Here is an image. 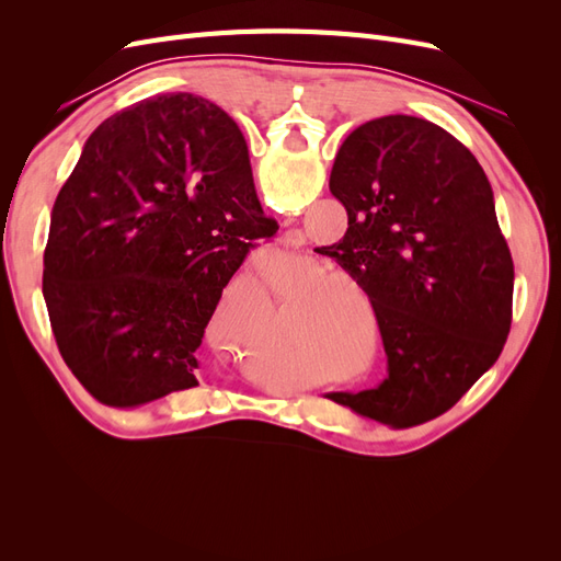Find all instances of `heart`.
<instances>
[{
  "mask_svg": "<svg viewBox=\"0 0 561 561\" xmlns=\"http://www.w3.org/2000/svg\"><path fill=\"white\" fill-rule=\"evenodd\" d=\"M283 280L290 283L293 278L287 276ZM339 280L351 283V278H346L342 274H328L313 283H304L301 287H297L295 297H304L307 293L316 290V287H321L322 284L329 285L328 288L318 290L307 301H301L299 309H295V313L290 316V322H295V328H299V330L318 328L320 330V328H332L334 322H339V318H342V297H339V293L332 287V283H339Z\"/></svg>",
  "mask_w": 561,
  "mask_h": 561,
  "instance_id": "1",
  "label": "heart"
}]
</instances>
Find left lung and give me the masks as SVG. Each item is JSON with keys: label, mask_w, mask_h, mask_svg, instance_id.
<instances>
[{"label": "left lung", "mask_w": 561, "mask_h": 561, "mask_svg": "<svg viewBox=\"0 0 561 561\" xmlns=\"http://www.w3.org/2000/svg\"><path fill=\"white\" fill-rule=\"evenodd\" d=\"M330 192L348 229L318 252L367 293L388 379L328 398L390 426L447 412L496 363L513 322L515 266L482 165L445 128L390 114L342 142Z\"/></svg>", "instance_id": "left-lung-1"}]
</instances>
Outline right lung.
<instances>
[{
	"label": "right lung",
	"mask_w": 561,
	"mask_h": 561,
	"mask_svg": "<svg viewBox=\"0 0 561 561\" xmlns=\"http://www.w3.org/2000/svg\"><path fill=\"white\" fill-rule=\"evenodd\" d=\"M276 231L225 110L165 93L112 114L50 213L44 299L62 360L110 407L198 386L222 290Z\"/></svg>",
	"instance_id": "right-lung-1"
}]
</instances>
